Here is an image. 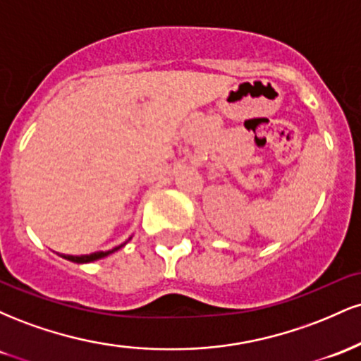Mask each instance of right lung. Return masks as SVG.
<instances>
[{
    "label": "right lung",
    "instance_id": "obj_1",
    "mask_svg": "<svg viewBox=\"0 0 361 361\" xmlns=\"http://www.w3.org/2000/svg\"><path fill=\"white\" fill-rule=\"evenodd\" d=\"M122 246H123V244H122ZM122 246L114 247V250H110V251H98V252H91V255H81V256L62 255V258H64V259H69V261H73V263H91V261H97V259L105 258V256L111 255V252H115L117 250H120V247H122Z\"/></svg>",
    "mask_w": 361,
    "mask_h": 361
}]
</instances>
